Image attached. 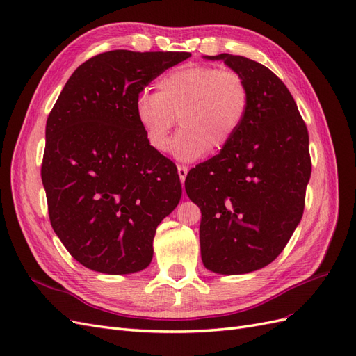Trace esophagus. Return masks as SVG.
Here are the masks:
<instances>
[{
  "label": "esophagus",
  "mask_w": 356,
  "mask_h": 356,
  "mask_svg": "<svg viewBox=\"0 0 356 356\" xmlns=\"http://www.w3.org/2000/svg\"><path fill=\"white\" fill-rule=\"evenodd\" d=\"M187 174H188V169H187L184 165H179V166H178V177H179V179H181L182 184H184V181H186Z\"/></svg>",
  "instance_id": "esophagus-1"
}]
</instances>
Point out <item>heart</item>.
I'll return each instance as SVG.
<instances>
[{"instance_id":"1","label":"heart","mask_w":356,"mask_h":356,"mask_svg":"<svg viewBox=\"0 0 356 356\" xmlns=\"http://www.w3.org/2000/svg\"><path fill=\"white\" fill-rule=\"evenodd\" d=\"M250 89L239 72L199 63L177 67L157 81V93L144 90L135 101V117L156 152H165L177 118L182 127L170 154L195 161L212 148L227 147L250 108Z\"/></svg>"}]
</instances>
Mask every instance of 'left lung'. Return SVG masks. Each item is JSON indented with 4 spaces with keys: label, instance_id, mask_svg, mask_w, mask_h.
<instances>
[{
    "label": "left lung",
    "instance_id": "8db88e82",
    "mask_svg": "<svg viewBox=\"0 0 356 356\" xmlns=\"http://www.w3.org/2000/svg\"><path fill=\"white\" fill-rule=\"evenodd\" d=\"M203 58L239 72L251 99L233 141L188 172L186 191L202 211L204 267L243 275L270 264L303 217L309 134L286 86L267 67L229 53Z\"/></svg>",
    "mask_w": 356,
    "mask_h": 356
}]
</instances>
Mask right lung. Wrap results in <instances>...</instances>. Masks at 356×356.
I'll return each instance as SVG.
<instances>
[{"label":"right lung","instance_id":"obj_1","mask_svg":"<svg viewBox=\"0 0 356 356\" xmlns=\"http://www.w3.org/2000/svg\"><path fill=\"white\" fill-rule=\"evenodd\" d=\"M188 51L113 50L72 72L49 114L41 179L51 227L84 267L143 270L157 225L177 208L181 182L148 145L135 117L145 86Z\"/></svg>","mask_w":356,"mask_h":356}]
</instances>
